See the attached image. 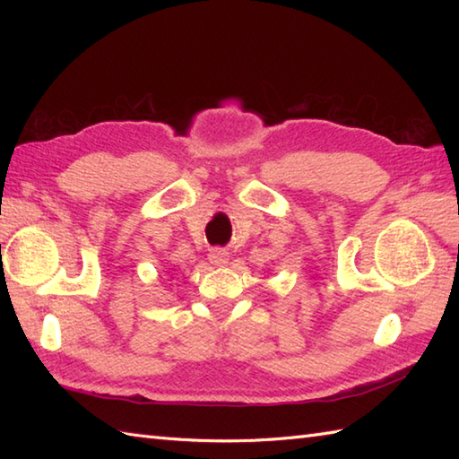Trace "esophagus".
<instances>
[{
	"mask_svg": "<svg viewBox=\"0 0 459 459\" xmlns=\"http://www.w3.org/2000/svg\"><path fill=\"white\" fill-rule=\"evenodd\" d=\"M209 260L214 266H227L229 264V252L224 248H212L209 252Z\"/></svg>",
	"mask_w": 459,
	"mask_h": 459,
	"instance_id": "obj_1",
	"label": "esophagus"
}]
</instances>
